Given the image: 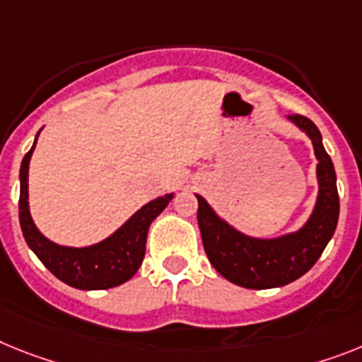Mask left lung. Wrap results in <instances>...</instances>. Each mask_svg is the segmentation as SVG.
<instances>
[{"instance_id":"8db88e82","label":"left lung","mask_w":362,"mask_h":362,"mask_svg":"<svg viewBox=\"0 0 362 362\" xmlns=\"http://www.w3.org/2000/svg\"><path fill=\"white\" fill-rule=\"evenodd\" d=\"M289 119L311 138L318 160V199L305 226L276 239L248 238L224 223L208 202L197 195V218L206 256L218 274L239 287L272 289L298 279L317 263L335 233L341 208L335 167L322 145L317 124L300 114L289 115Z\"/></svg>"}]
</instances>
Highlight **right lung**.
<instances>
[{
	"label": "right lung",
	"mask_w": 362,
	"mask_h": 362,
	"mask_svg": "<svg viewBox=\"0 0 362 362\" xmlns=\"http://www.w3.org/2000/svg\"><path fill=\"white\" fill-rule=\"evenodd\" d=\"M35 145L23 156L20 167V226L29 248L44 263L45 269H49V272H53L60 281L71 285L75 289L101 291L129 281L138 272L144 261L148 226L171 202L173 193L158 197L153 202L138 209L117 232L112 233L105 241L84 248L60 247L38 232L29 214L27 178H29V160Z\"/></svg>",
	"instance_id": "obj_1"
}]
</instances>
